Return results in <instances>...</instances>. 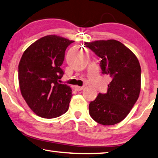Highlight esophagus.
<instances>
[{
	"label": "esophagus",
	"mask_w": 158,
	"mask_h": 158,
	"mask_svg": "<svg viewBox=\"0 0 158 158\" xmlns=\"http://www.w3.org/2000/svg\"><path fill=\"white\" fill-rule=\"evenodd\" d=\"M84 87H79V86H76L75 87V89H76V91H77V92H80V91H81L83 89Z\"/></svg>",
	"instance_id": "esophagus-1"
}]
</instances>
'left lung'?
Listing matches in <instances>:
<instances>
[{"label":"left lung","instance_id":"1","mask_svg":"<svg viewBox=\"0 0 158 158\" xmlns=\"http://www.w3.org/2000/svg\"><path fill=\"white\" fill-rule=\"evenodd\" d=\"M85 45L101 58L102 73L108 75L112 79L107 93H99L90 103L89 115L102 125H114L127 117L139 98V60L128 48L114 40L85 42Z\"/></svg>","mask_w":158,"mask_h":158}]
</instances>
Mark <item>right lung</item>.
<instances>
[{"label": "right lung", "instance_id": "right-lung-1", "mask_svg": "<svg viewBox=\"0 0 158 158\" xmlns=\"http://www.w3.org/2000/svg\"><path fill=\"white\" fill-rule=\"evenodd\" d=\"M73 41L47 35L24 51L19 64L21 95L36 114L46 118L60 117L67 111L72 97L70 87L60 83L65 51Z\"/></svg>", "mask_w": 158, "mask_h": 158}]
</instances>
